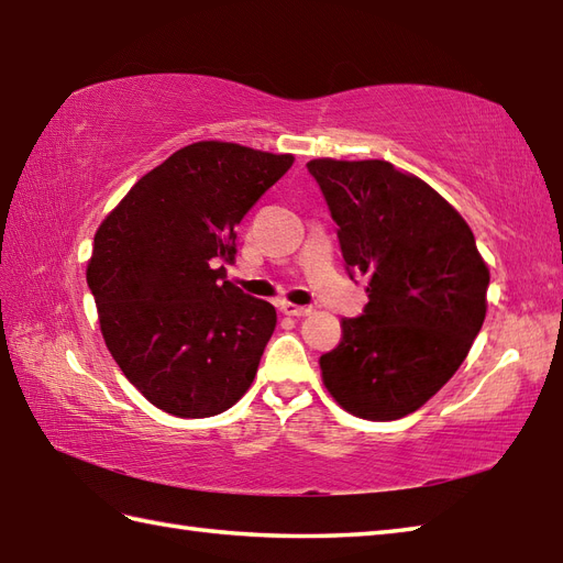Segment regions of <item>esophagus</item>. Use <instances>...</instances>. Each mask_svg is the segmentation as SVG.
I'll use <instances>...</instances> for the list:
<instances>
[{
  "instance_id": "esophagus-1",
  "label": "esophagus",
  "mask_w": 563,
  "mask_h": 563,
  "mask_svg": "<svg viewBox=\"0 0 563 563\" xmlns=\"http://www.w3.org/2000/svg\"><path fill=\"white\" fill-rule=\"evenodd\" d=\"M280 312L288 317H307V314H312V307H297L292 302H280Z\"/></svg>"
}]
</instances>
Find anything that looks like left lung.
<instances>
[{
    "label": "left lung",
    "instance_id": "obj_1",
    "mask_svg": "<svg viewBox=\"0 0 563 563\" xmlns=\"http://www.w3.org/2000/svg\"><path fill=\"white\" fill-rule=\"evenodd\" d=\"M351 273L367 275L363 314L343 319L321 379L367 421L413 413L457 373L486 317L488 266L462 214L382 159H312Z\"/></svg>",
    "mask_w": 563,
    "mask_h": 563
}]
</instances>
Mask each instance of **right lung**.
<instances>
[{"instance_id": "obj_1", "label": "right lung", "mask_w": 563, "mask_h": 563, "mask_svg": "<svg viewBox=\"0 0 563 563\" xmlns=\"http://www.w3.org/2000/svg\"><path fill=\"white\" fill-rule=\"evenodd\" d=\"M292 154L202 140L174 152L118 202L87 266L103 341L157 409L208 418L256 377L275 307L224 280L236 224Z\"/></svg>"}]
</instances>
